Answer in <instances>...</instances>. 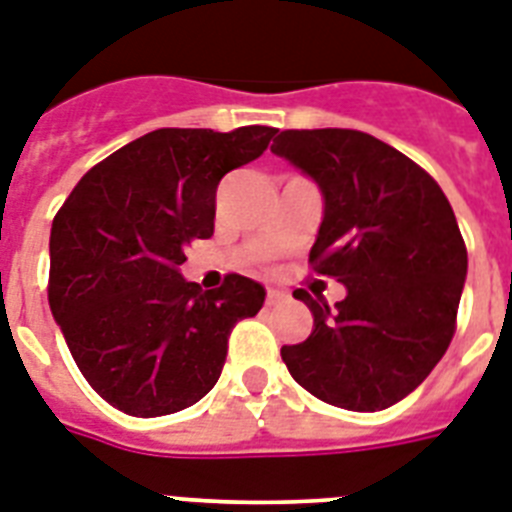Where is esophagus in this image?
<instances>
[{
  "label": "esophagus",
  "mask_w": 512,
  "mask_h": 512,
  "mask_svg": "<svg viewBox=\"0 0 512 512\" xmlns=\"http://www.w3.org/2000/svg\"><path fill=\"white\" fill-rule=\"evenodd\" d=\"M286 299V292H278V289H268V297H265V305L273 307V305H281Z\"/></svg>",
  "instance_id": "obj_1"
}]
</instances>
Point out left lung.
I'll return each instance as SVG.
<instances>
[{"instance_id":"8db88e82","label":"left lung","mask_w":512,"mask_h":512,"mask_svg":"<svg viewBox=\"0 0 512 512\" xmlns=\"http://www.w3.org/2000/svg\"><path fill=\"white\" fill-rule=\"evenodd\" d=\"M270 152L321 189L310 263L347 289L334 310L294 292L313 331L281 347L286 368L328 405L392 407L423 384L455 334L468 252L450 202L426 170L363 131H281Z\"/></svg>"}]
</instances>
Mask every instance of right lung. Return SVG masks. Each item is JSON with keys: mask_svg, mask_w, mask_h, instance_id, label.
<instances>
[{"mask_svg": "<svg viewBox=\"0 0 512 512\" xmlns=\"http://www.w3.org/2000/svg\"><path fill=\"white\" fill-rule=\"evenodd\" d=\"M276 128H157L86 173L54 215L49 307L91 389L136 418L194 405L218 384L228 336L265 289L239 273L220 289L181 276L210 239L228 170L268 149Z\"/></svg>", "mask_w": 512, "mask_h": 512, "instance_id": "obj_1", "label": "right lung"}]
</instances>
